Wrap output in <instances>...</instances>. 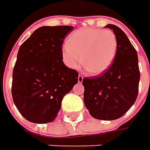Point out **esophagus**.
<instances>
[{
  "mask_svg": "<svg viewBox=\"0 0 150 150\" xmlns=\"http://www.w3.org/2000/svg\"><path fill=\"white\" fill-rule=\"evenodd\" d=\"M83 77L81 74H79V75H78V83H82V82H83Z\"/></svg>",
  "mask_w": 150,
  "mask_h": 150,
  "instance_id": "obj_1",
  "label": "esophagus"
}]
</instances>
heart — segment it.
Returning a JSON list of instances; mask_svg holds the SVG:
<instances>
[{
	"instance_id": "heart-1",
	"label": "heart",
	"mask_w": 150,
	"mask_h": 150,
	"mask_svg": "<svg viewBox=\"0 0 150 150\" xmlns=\"http://www.w3.org/2000/svg\"><path fill=\"white\" fill-rule=\"evenodd\" d=\"M117 49L118 41L112 31L88 27L72 32L62 47V55L68 67L77 69L82 62L87 72L96 76L110 67Z\"/></svg>"
}]
</instances>
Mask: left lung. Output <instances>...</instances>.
<instances>
[{
	"label": "left lung",
	"instance_id": "1",
	"mask_svg": "<svg viewBox=\"0 0 150 150\" xmlns=\"http://www.w3.org/2000/svg\"><path fill=\"white\" fill-rule=\"evenodd\" d=\"M118 41V49L111 67L102 75L85 78L83 99L92 117L100 120L121 118L136 101L140 72L138 54L119 27L108 24Z\"/></svg>",
	"mask_w": 150,
	"mask_h": 150
}]
</instances>
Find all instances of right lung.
<instances>
[{"label":"right lung","mask_w":150,"mask_h":150,"mask_svg":"<svg viewBox=\"0 0 150 150\" xmlns=\"http://www.w3.org/2000/svg\"><path fill=\"white\" fill-rule=\"evenodd\" d=\"M71 26H42L21 44L12 74L15 105L26 120L52 122L63 97L78 83V73L62 62V46Z\"/></svg>","instance_id":"obj_1"}]
</instances>
